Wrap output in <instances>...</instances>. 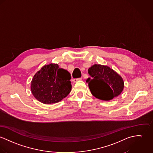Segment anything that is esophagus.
I'll use <instances>...</instances> for the list:
<instances>
[{
	"mask_svg": "<svg viewBox=\"0 0 153 153\" xmlns=\"http://www.w3.org/2000/svg\"><path fill=\"white\" fill-rule=\"evenodd\" d=\"M82 78H77V79H73V82H77V81H80V80H82Z\"/></svg>",
	"mask_w": 153,
	"mask_h": 153,
	"instance_id": "esophagus-1",
	"label": "esophagus"
}]
</instances>
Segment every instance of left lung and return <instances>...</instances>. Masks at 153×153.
I'll use <instances>...</instances> for the list:
<instances>
[{
	"instance_id": "8db88e82",
	"label": "left lung",
	"mask_w": 153,
	"mask_h": 153,
	"mask_svg": "<svg viewBox=\"0 0 153 153\" xmlns=\"http://www.w3.org/2000/svg\"><path fill=\"white\" fill-rule=\"evenodd\" d=\"M88 71L91 77L88 78L86 82L91 94L97 98L109 101L122 92L124 88L123 79L109 67L95 64Z\"/></svg>"
}]
</instances>
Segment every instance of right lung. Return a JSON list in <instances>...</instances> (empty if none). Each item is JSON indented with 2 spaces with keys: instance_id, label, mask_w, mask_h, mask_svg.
<instances>
[{
  "instance_id": "1",
  "label": "right lung",
  "mask_w": 153,
  "mask_h": 153,
  "mask_svg": "<svg viewBox=\"0 0 153 153\" xmlns=\"http://www.w3.org/2000/svg\"><path fill=\"white\" fill-rule=\"evenodd\" d=\"M71 75L58 64L45 65L36 72L31 84L32 94L45 104L57 103L71 93Z\"/></svg>"
}]
</instances>
